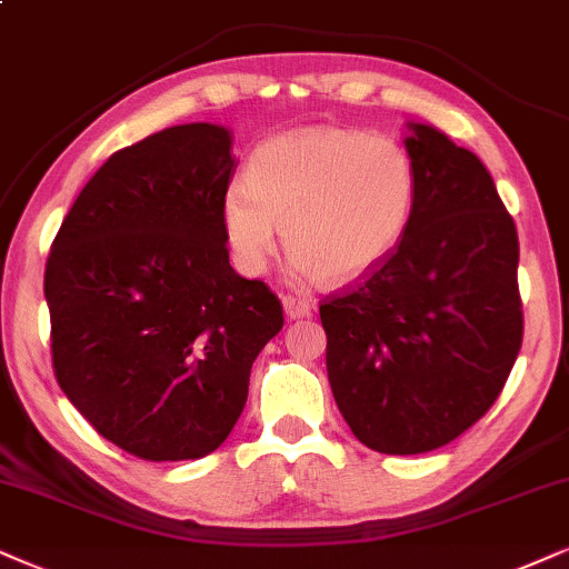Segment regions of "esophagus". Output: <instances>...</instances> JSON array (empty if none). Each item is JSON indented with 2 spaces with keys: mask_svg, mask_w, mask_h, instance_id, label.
Segmentation results:
<instances>
[{
  "mask_svg": "<svg viewBox=\"0 0 569 569\" xmlns=\"http://www.w3.org/2000/svg\"><path fill=\"white\" fill-rule=\"evenodd\" d=\"M280 301H283L286 318L301 320V318H309V315H312V305H309L307 299H299V297H291V293H286Z\"/></svg>",
  "mask_w": 569,
  "mask_h": 569,
  "instance_id": "1",
  "label": "esophagus"
}]
</instances>
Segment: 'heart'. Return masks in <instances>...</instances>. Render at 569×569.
<instances>
[{"mask_svg": "<svg viewBox=\"0 0 569 569\" xmlns=\"http://www.w3.org/2000/svg\"><path fill=\"white\" fill-rule=\"evenodd\" d=\"M417 164L393 136L309 126L272 136L251 154L247 181L222 193L220 220L236 264L260 276L286 251L299 276L351 283L405 241L417 207Z\"/></svg>", "mask_w": 569, "mask_h": 569, "instance_id": "1", "label": "heart"}]
</instances>
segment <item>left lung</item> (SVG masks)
Masks as SVG:
<instances>
[{
	"mask_svg": "<svg viewBox=\"0 0 569 569\" xmlns=\"http://www.w3.org/2000/svg\"><path fill=\"white\" fill-rule=\"evenodd\" d=\"M412 226L357 289L320 305L333 399L380 455H426L476 426L522 343L515 220L470 149L407 123Z\"/></svg>",
	"mask_w": 569,
	"mask_h": 569,
	"instance_id": "left-lung-1",
	"label": "left lung"
}]
</instances>
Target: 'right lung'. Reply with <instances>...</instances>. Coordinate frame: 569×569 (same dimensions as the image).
Returning a JSON list of instances; mask_svg holds the SVG:
<instances>
[{"label":"right lung","instance_id":"right-lung-1","mask_svg":"<svg viewBox=\"0 0 569 569\" xmlns=\"http://www.w3.org/2000/svg\"><path fill=\"white\" fill-rule=\"evenodd\" d=\"M231 149L214 123L120 149L49 251L57 383L99 436L149 462L212 455L247 405L257 355L283 328L276 293L228 260Z\"/></svg>","mask_w":569,"mask_h":569}]
</instances>
